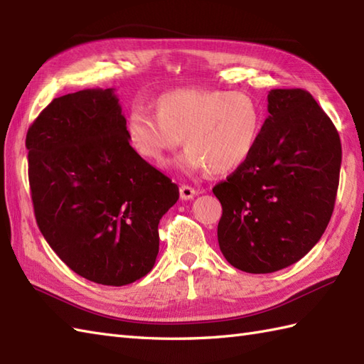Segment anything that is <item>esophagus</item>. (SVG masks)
<instances>
[{"label": "esophagus", "instance_id": "1", "mask_svg": "<svg viewBox=\"0 0 364 364\" xmlns=\"http://www.w3.org/2000/svg\"><path fill=\"white\" fill-rule=\"evenodd\" d=\"M197 196V191L194 188L188 186V184H183V186L180 188V197L181 200H192Z\"/></svg>", "mask_w": 364, "mask_h": 364}]
</instances>
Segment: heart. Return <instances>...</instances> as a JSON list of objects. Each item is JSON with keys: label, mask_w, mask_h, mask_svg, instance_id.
I'll return each instance as SVG.
<instances>
[{"label": "heart", "mask_w": 364, "mask_h": 364, "mask_svg": "<svg viewBox=\"0 0 364 364\" xmlns=\"http://www.w3.org/2000/svg\"><path fill=\"white\" fill-rule=\"evenodd\" d=\"M153 115L134 109L125 133L133 150L161 166L183 144L186 151L178 167L186 172L210 170L227 175L250 159L264 125L258 100L242 90L184 87L161 94Z\"/></svg>", "instance_id": "1"}]
</instances>
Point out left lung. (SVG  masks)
Here are the masks:
<instances>
[{
    "label": "left lung",
    "instance_id": "left-lung-1",
    "mask_svg": "<svg viewBox=\"0 0 364 364\" xmlns=\"http://www.w3.org/2000/svg\"><path fill=\"white\" fill-rule=\"evenodd\" d=\"M250 159L213 192L223 257L239 270L270 274L310 252L333 213L341 141L310 92L274 89Z\"/></svg>",
    "mask_w": 364,
    "mask_h": 364
}]
</instances>
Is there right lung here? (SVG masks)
Segmentation results:
<instances>
[{
    "label": "right lung",
    "instance_id": "1",
    "mask_svg": "<svg viewBox=\"0 0 364 364\" xmlns=\"http://www.w3.org/2000/svg\"><path fill=\"white\" fill-rule=\"evenodd\" d=\"M114 89L54 98L26 134L37 225L73 272L129 284L150 272L180 191L129 145Z\"/></svg>",
    "mask_w": 364,
    "mask_h": 364
}]
</instances>
